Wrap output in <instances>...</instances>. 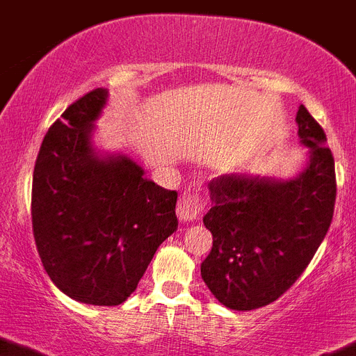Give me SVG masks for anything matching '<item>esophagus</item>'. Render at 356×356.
<instances>
[{"mask_svg": "<svg viewBox=\"0 0 356 356\" xmlns=\"http://www.w3.org/2000/svg\"><path fill=\"white\" fill-rule=\"evenodd\" d=\"M204 211V200L198 193H184L177 202V216L181 222H193Z\"/></svg>", "mask_w": 356, "mask_h": 356, "instance_id": "1", "label": "esophagus"}]
</instances>
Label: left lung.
Here are the masks:
<instances>
[{
  "label": "left lung",
  "mask_w": 356,
  "mask_h": 356,
  "mask_svg": "<svg viewBox=\"0 0 356 356\" xmlns=\"http://www.w3.org/2000/svg\"><path fill=\"white\" fill-rule=\"evenodd\" d=\"M296 122L302 143L310 147L300 177L220 175L207 184L213 207L204 225L213 248L200 273L229 309L254 310L278 300L305 271L334 218L337 182L326 134L305 106Z\"/></svg>",
  "instance_id": "left-lung-1"
}]
</instances>
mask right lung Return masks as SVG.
Here are the masks:
<instances>
[{
    "instance_id": "1",
    "label": "right lung",
    "mask_w": 356,
    "mask_h": 356,
    "mask_svg": "<svg viewBox=\"0 0 356 356\" xmlns=\"http://www.w3.org/2000/svg\"><path fill=\"white\" fill-rule=\"evenodd\" d=\"M108 92L74 101L44 136L31 184L38 257L53 284L76 302L120 305L158 246L177 230V191L165 190L131 159L92 152V122Z\"/></svg>"
}]
</instances>
